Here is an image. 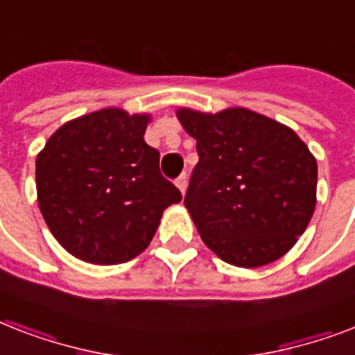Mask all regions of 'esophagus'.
<instances>
[{
	"label": "esophagus",
	"mask_w": 355,
	"mask_h": 355,
	"mask_svg": "<svg viewBox=\"0 0 355 355\" xmlns=\"http://www.w3.org/2000/svg\"><path fill=\"white\" fill-rule=\"evenodd\" d=\"M175 184H177V188L180 189L182 193H186V188H188V177H186V173H182V175L175 180Z\"/></svg>",
	"instance_id": "1"
}]
</instances>
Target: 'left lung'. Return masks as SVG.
<instances>
[{
  "label": "left lung",
  "mask_w": 355,
  "mask_h": 355,
  "mask_svg": "<svg viewBox=\"0 0 355 355\" xmlns=\"http://www.w3.org/2000/svg\"><path fill=\"white\" fill-rule=\"evenodd\" d=\"M199 164L184 205L202 241L227 263L261 267L282 258L315 211L317 162L291 128L247 108H180Z\"/></svg>",
  "instance_id": "8db88e82"
}]
</instances>
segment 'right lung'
<instances>
[{
  "mask_svg": "<svg viewBox=\"0 0 355 355\" xmlns=\"http://www.w3.org/2000/svg\"><path fill=\"white\" fill-rule=\"evenodd\" d=\"M149 116L105 108L66 123L36 158L38 205L75 258L123 263L144 252L162 211L182 195L162 177L160 153L145 144Z\"/></svg>",
  "mask_w": 355,
  "mask_h": 355,
  "instance_id": "add662e5",
  "label": "right lung"
}]
</instances>
